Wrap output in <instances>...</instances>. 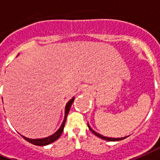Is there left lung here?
Instances as JSON below:
<instances>
[{
  "label": "left lung",
  "instance_id": "8db88e82",
  "mask_svg": "<svg viewBox=\"0 0 160 160\" xmlns=\"http://www.w3.org/2000/svg\"><path fill=\"white\" fill-rule=\"evenodd\" d=\"M88 127H89V130H90V131H91V132H93V134L95 135V136H98L99 138L102 139V140H105V141H121V140H123V139L127 138V136H126V137H122V138H111V137H106V136H102V135L98 134V133H97V132H94V131H93V130L92 129L91 127H89V124H88Z\"/></svg>",
  "mask_w": 160,
  "mask_h": 160
}]
</instances>
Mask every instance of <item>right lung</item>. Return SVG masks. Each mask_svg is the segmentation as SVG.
I'll list each match as a JSON object with an SVG mask.
<instances>
[{
	"label": "right lung",
	"instance_id": "right-lung-1",
	"mask_svg": "<svg viewBox=\"0 0 160 160\" xmlns=\"http://www.w3.org/2000/svg\"><path fill=\"white\" fill-rule=\"evenodd\" d=\"M74 99H75V98H71V100L69 101V102L67 103V105H66V108H65L64 121H63V122H62V126L60 127L59 129H58V131L54 133V134L48 136V137H46V138H42V139H29V138H27V137H25V136H21L22 137H23L24 140H26L27 141H28L29 143L33 144V145H39V146H43V145H49V144L52 143V142H54L55 141H57L60 136H61L62 132H63V129H64L65 123H66V120H67V115H68L69 111H70V108H71V104H72Z\"/></svg>",
	"mask_w": 160,
	"mask_h": 160
}]
</instances>
